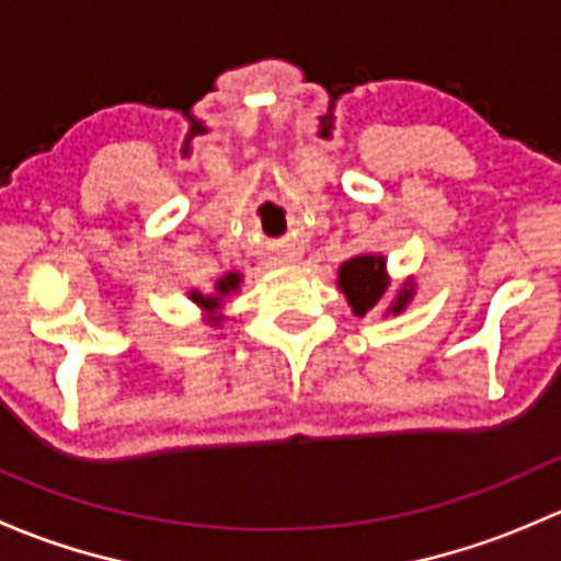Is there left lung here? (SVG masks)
I'll use <instances>...</instances> for the list:
<instances>
[{"mask_svg": "<svg viewBox=\"0 0 561 561\" xmlns=\"http://www.w3.org/2000/svg\"><path fill=\"white\" fill-rule=\"evenodd\" d=\"M388 282L390 279L386 271V257H382V254H355V257H350L347 263H342L336 285L339 290L347 296V304L353 307V314L364 317L382 301V296H386L388 290ZM412 293H415L412 279L404 282V287L396 293L388 312L390 314L404 312L407 304L412 301Z\"/></svg>", "mask_w": 561, "mask_h": 561, "instance_id": "obj_1", "label": "left lung"}]
</instances>
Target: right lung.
I'll return each mask as SVG.
<instances>
[{"label":"right lung","instance_id":"obj_1","mask_svg":"<svg viewBox=\"0 0 561 561\" xmlns=\"http://www.w3.org/2000/svg\"><path fill=\"white\" fill-rule=\"evenodd\" d=\"M239 285H241V274H239V271H230V274H225L222 279H219L217 285H214V290H217V293H214V296H203V293L192 290L190 293V301L197 304V307H201L203 312L208 314V320L219 322L217 312H219V307H222L225 296H230V293L239 290Z\"/></svg>","mask_w":561,"mask_h":561}]
</instances>
